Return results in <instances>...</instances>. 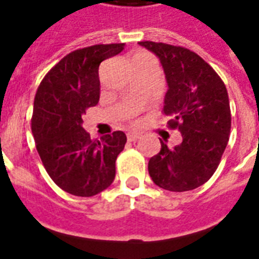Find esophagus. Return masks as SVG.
Here are the masks:
<instances>
[{
    "label": "esophagus",
    "instance_id": "esophagus-1",
    "mask_svg": "<svg viewBox=\"0 0 259 259\" xmlns=\"http://www.w3.org/2000/svg\"><path fill=\"white\" fill-rule=\"evenodd\" d=\"M141 138V134L139 132H128L127 134V139L130 142H135Z\"/></svg>",
    "mask_w": 259,
    "mask_h": 259
}]
</instances>
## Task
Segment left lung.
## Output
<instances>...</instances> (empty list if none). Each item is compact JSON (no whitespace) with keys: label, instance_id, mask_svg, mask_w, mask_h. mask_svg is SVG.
Segmentation results:
<instances>
[{"label":"left lung","instance_id":"1","mask_svg":"<svg viewBox=\"0 0 259 259\" xmlns=\"http://www.w3.org/2000/svg\"><path fill=\"white\" fill-rule=\"evenodd\" d=\"M139 45L159 58L168 84L164 113L169 127L178 128L183 138L174 149L161 142L159 153L149 161V175L164 190L190 191L213 176L228 145L227 87L214 69L188 49L150 40Z\"/></svg>","mask_w":259,"mask_h":259}]
</instances>
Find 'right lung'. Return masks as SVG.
Listing matches in <instances>:
<instances>
[{"label":"right lung","mask_w":259,"mask_h":259,"mask_svg":"<svg viewBox=\"0 0 259 259\" xmlns=\"http://www.w3.org/2000/svg\"><path fill=\"white\" fill-rule=\"evenodd\" d=\"M122 49L124 44L94 45L67 54L35 95L31 130L36 150L52 180L72 195H97L116 176L125 134L114 131L93 141L81 116L100 101V64Z\"/></svg>","instance_id":"right-lung-1"}]
</instances>
